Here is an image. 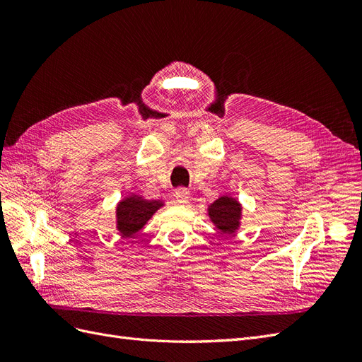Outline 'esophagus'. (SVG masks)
<instances>
[{
  "instance_id": "1",
  "label": "esophagus",
  "mask_w": 362,
  "mask_h": 362,
  "mask_svg": "<svg viewBox=\"0 0 362 362\" xmlns=\"http://www.w3.org/2000/svg\"><path fill=\"white\" fill-rule=\"evenodd\" d=\"M173 196H175V201H177L178 204H185V202H187V201H189V196H190V192H189L187 189H184V187H180V189H177V190H175Z\"/></svg>"
}]
</instances>
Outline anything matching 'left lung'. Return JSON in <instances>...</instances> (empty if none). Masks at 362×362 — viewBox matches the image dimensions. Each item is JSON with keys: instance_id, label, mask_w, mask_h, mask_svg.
Wrapping results in <instances>:
<instances>
[{"instance_id": "1", "label": "left lung", "mask_w": 362, "mask_h": 362, "mask_svg": "<svg viewBox=\"0 0 362 362\" xmlns=\"http://www.w3.org/2000/svg\"><path fill=\"white\" fill-rule=\"evenodd\" d=\"M208 213H210L213 223L221 229L223 234H231L238 226L242 206H240V204L235 199L228 198V196H222V198H218L216 202L210 205Z\"/></svg>"}]
</instances>
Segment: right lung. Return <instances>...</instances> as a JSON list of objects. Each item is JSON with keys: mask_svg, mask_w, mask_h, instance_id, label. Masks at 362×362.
Here are the masks:
<instances>
[{"mask_svg": "<svg viewBox=\"0 0 362 362\" xmlns=\"http://www.w3.org/2000/svg\"><path fill=\"white\" fill-rule=\"evenodd\" d=\"M163 204L160 201H146L131 196L117 205V229L125 237L140 231Z\"/></svg>", "mask_w": 362, "mask_h": 362, "instance_id": "obj_1", "label": "right lung"}]
</instances>
